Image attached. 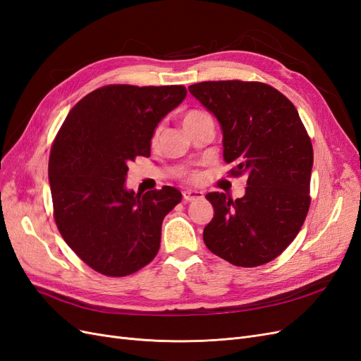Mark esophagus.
Returning <instances> with one entry per match:
<instances>
[{
  "label": "esophagus",
  "mask_w": 361,
  "mask_h": 361,
  "mask_svg": "<svg viewBox=\"0 0 361 361\" xmlns=\"http://www.w3.org/2000/svg\"><path fill=\"white\" fill-rule=\"evenodd\" d=\"M182 195H183L185 202H192V200L203 199V192L197 191V190H185Z\"/></svg>",
  "instance_id": "34e87169"
}]
</instances>
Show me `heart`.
Here are the masks:
<instances>
[{
    "label": "heart",
    "instance_id": "obj_1",
    "mask_svg": "<svg viewBox=\"0 0 361 361\" xmlns=\"http://www.w3.org/2000/svg\"><path fill=\"white\" fill-rule=\"evenodd\" d=\"M204 116H207L204 111H200V110H191V111H188L187 114L183 116V128L185 126H188L190 123H192V122H195V120H199V118H202V117H204ZM159 133H161V126H158L157 128V130H155V134H154V141H157L158 140V137H159ZM191 180H197L199 179V174H195V173H191L190 176H188Z\"/></svg>",
    "mask_w": 361,
    "mask_h": 361
}]
</instances>
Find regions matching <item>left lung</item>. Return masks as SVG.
Returning a JSON list of instances; mask_svg holds the SVG:
<instances>
[{
	"mask_svg": "<svg viewBox=\"0 0 361 361\" xmlns=\"http://www.w3.org/2000/svg\"><path fill=\"white\" fill-rule=\"evenodd\" d=\"M188 90L220 123L232 176H247L241 199L206 194L214 218L203 241L232 265L268 264L293 241L309 212L313 147L307 130L293 104L268 84L204 81Z\"/></svg>",
	"mask_w": 361,
	"mask_h": 361,
	"instance_id": "left-lung-1",
	"label": "left lung"
}]
</instances>
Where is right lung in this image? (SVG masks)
Segmentation results:
<instances>
[{
  "mask_svg": "<svg viewBox=\"0 0 361 361\" xmlns=\"http://www.w3.org/2000/svg\"><path fill=\"white\" fill-rule=\"evenodd\" d=\"M187 96L183 85L101 87L76 104L54 140L49 187L54 218L66 244L104 276L125 277L158 253L162 220L179 190L135 194L128 164L150 157L161 120Z\"/></svg>",
  "mask_w": 361,
  "mask_h": 361,
  "instance_id": "1",
  "label": "right lung"
}]
</instances>
